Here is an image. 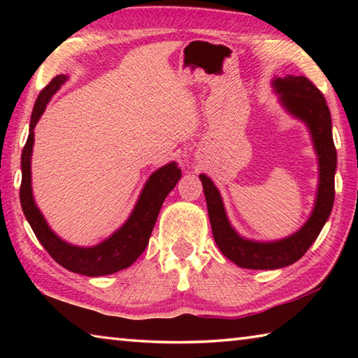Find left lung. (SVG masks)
<instances>
[{
	"mask_svg": "<svg viewBox=\"0 0 358 358\" xmlns=\"http://www.w3.org/2000/svg\"><path fill=\"white\" fill-rule=\"evenodd\" d=\"M273 87L281 93V101L287 110L305 121L311 131L320 166L316 207L308 222L292 237L273 243H256L241 238L230 227L216 186L207 175H201L213 238L224 256L241 268L275 270L296 262L317 238L335 201L336 148L331 137L330 110L322 92L303 76L276 78Z\"/></svg>",
	"mask_w": 358,
	"mask_h": 358,
	"instance_id": "obj_1",
	"label": "left lung"
}]
</instances>
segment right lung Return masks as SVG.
<instances>
[{
	"mask_svg": "<svg viewBox=\"0 0 358 358\" xmlns=\"http://www.w3.org/2000/svg\"><path fill=\"white\" fill-rule=\"evenodd\" d=\"M66 80L64 76L53 77L50 83L39 93L31 113L29 123V134L25 147L22 151V185H20V203L25 217L31 226L33 232L45 251L57 260V262L74 273L87 276H102L110 275L115 271L128 268L134 264L137 257L143 252L148 245L151 230L159 215L162 202L171 192L181 177V169L175 162H171L159 171H156L148 178L141 199L136 205L129 220L115 232L104 243L93 248H78L66 243L58 238L47 226L44 216L36 207L31 194V151L34 143V126L44 113L45 106L52 94L62 87Z\"/></svg>",
	"mask_w": 358,
	"mask_h": 358,
	"instance_id": "add662e5",
	"label": "right lung"
}]
</instances>
